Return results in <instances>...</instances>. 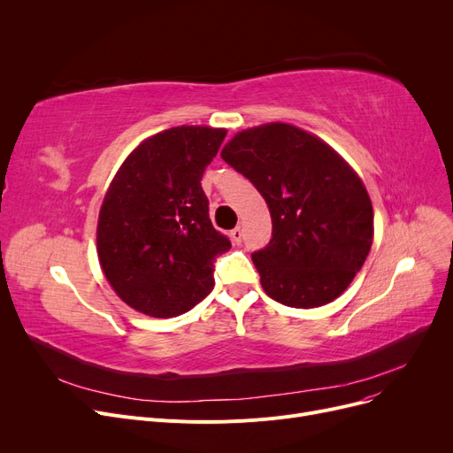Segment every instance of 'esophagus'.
<instances>
[{"label":"esophagus","instance_id":"34e87169","mask_svg":"<svg viewBox=\"0 0 453 453\" xmlns=\"http://www.w3.org/2000/svg\"><path fill=\"white\" fill-rule=\"evenodd\" d=\"M229 236H231V242L239 246V244L242 242V229H241V227H234V229L229 233Z\"/></svg>","mask_w":453,"mask_h":453}]
</instances>
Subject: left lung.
Here are the masks:
<instances>
[{
    "label": "left lung",
    "mask_w": 453,
    "mask_h": 453,
    "mask_svg": "<svg viewBox=\"0 0 453 453\" xmlns=\"http://www.w3.org/2000/svg\"><path fill=\"white\" fill-rule=\"evenodd\" d=\"M220 156L272 214V241L251 255L265 292L294 308L340 297L372 244V203L360 176L325 141L287 123L242 130Z\"/></svg>",
    "instance_id": "obj_1"
}]
</instances>
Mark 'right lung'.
<instances>
[{
	"label": "right lung",
	"mask_w": 453,
	"mask_h": 453,
	"mask_svg": "<svg viewBox=\"0 0 453 453\" xmlns=\"http://www.w3.org/2000/svg\"><path fill=\"white\" fill-rule=\"evenodd\" d=\"M227 130L176 127L125 159L99 212L97 253L115 294L152 318L188 312L214 287V260L231 242L209 219L205 166Z\"/></svg>",
	"instance_id": "obj_1"
}]
</instances>
